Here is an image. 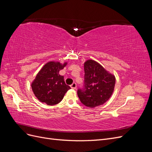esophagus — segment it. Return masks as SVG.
<instances>
[{
    "label": "esophagus",
    "instance_id": "obj_1",
    "mask_svg": "<svg viewBox=\"0 0 152 152\" xmlns=\"http://www.w3.org/2000/svg\"><path fill=\"white\" fill-rule=\"evenodd\" d=\"M71 88L73 89H75L77 88V84L76 83H75V82H73V83L70 86Z\"/></svg>",
    "mask_w": 152,
    "mask_h": 152
}]
</instances>
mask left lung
I'll return each mask as SVG.
<instances>
[{
	"label": "left lung",
	"mask_w": 152,
	"mask_h": 152,
	"mask_svg": "<svg viewBox=\"0 0 152 152\" xmlns=\"http://www.w3.org/2000/svg\"><path fill=\"white\" fill-rule=\"evenodd\" d=\"M84 67V88L77 91L81 103L89 108L103 104L113 93L115 77L93 59L86 61Z\"/></svg>",
	"instance_id": "8db88e82"
}]
</instances>
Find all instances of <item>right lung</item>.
<instances>
[{"label": "right lung", "mask_w": 152, "mask_h": 152, "mask_svg": "<svg viewBox=\"0 0 152 152\" xmlns=\"http://www.w3.org/2000/svg\"><path fill=\"white\" fill-rule=\"evenodd\" d=\"M67 65L59 61H49L43 66L31 82L34 94L40 102L48 105L58 104L63 99L66 92L71 89L67 86L64 77L59 72Z\"/></svg>", "instance_id": "right-lung-1"}]
</instances>
